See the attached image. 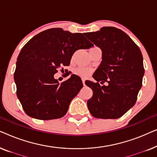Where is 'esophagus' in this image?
Wrapping results in <instances>:
<instances>
[{"label":"esophagus","mask_w":157,"mask_h":157,"mask_svg":"<svg viewBox=\"0 0 157 157\" xmlns=\"http://www.w3.org/2000/svg\"><path fill=\"white\" fill-rule=\"evenodd\" d=\"M81 79H82V83H83V86H85V81H86V79L83 78H82Z\"/></svg>","instance_id":"1"}]
</instances>
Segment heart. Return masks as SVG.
Listing matches in <instances>:
<instances>
[{
  "label": "heart",
  "instance_id": "b5f03b06",
  "mask_svg": "<svg viewBox=\"0 0 157 157\" xmlns=\"http://www.w3.org/2000/svg\"><path fill=\"white\" fill-rule=\"evenodd\" d=\"M95 48V47H94ZM92 72V70L91 68L87 67H78L74 70L75 74L77 76H82V77H87L89 75H91Z\"/></svg>",
  "mask_w": 157,
  "mask_h": 157
}]
</instances>
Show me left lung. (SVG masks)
<instances>
[{
	"label": "left lung",
	"instance_id": "left-lung-1",
	"mask_svg": "<svg viewBox=\"0 0 157 157\" xmlns=\"http://www.w3.org/2000/svg\"><path fill=\"white\" fill-rule=\"evenodd\" d=\"M84 35L103 53L101 63L93 75L97 82H85L93 91L88 109L98 119H118L136 101L144 74L142 54L132 38L115 27H103ZM99 82L107 85L101 86Z\"/></svg>",
	"mask_w": 157,
	"mask_h": 157
}]
</instances>
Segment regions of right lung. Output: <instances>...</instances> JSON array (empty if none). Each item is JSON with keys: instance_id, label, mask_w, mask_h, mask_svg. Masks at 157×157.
<instances>
[{"instance_id": "obj_1", "label": "right lung", "mask_w": 157, "mask_h": 157, "mask_svg": "<svg viewBox=\"0 0 157 157\" xmlns=\"http://www.w3.org/2000/svg\"><path fill=\"white\" fill-rule=\"evenodd\" d=\"M94 45L82 33L60 28L50 29L34 36L23 46L17 59L14 80L16 94L29 117L41 120L60 119L83 87L76 75L61 83L54 74L69 66L74 52Z\"/></svg>"}]
</instances>
